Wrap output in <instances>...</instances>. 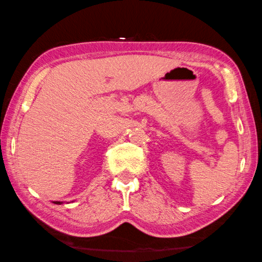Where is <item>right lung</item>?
<instances>
[{
  "instance_id": "1",
  "label": "right lung",
  "mask_w": 262,
  "mask_h": 262,
  "mask_svg": "<svg viewBox=\"0 0 262 262\" xmlns=\"http://www.w3.org/2000/svg\"><path fill=\"white\" fill-rule=\"evenodd\" d=\"M55 204H59V205H60V204H61V203H60V202H55Z\"/></svg>"
}]
</instances>
